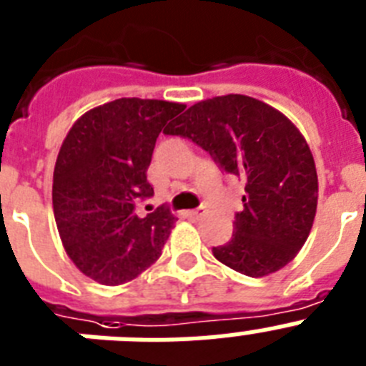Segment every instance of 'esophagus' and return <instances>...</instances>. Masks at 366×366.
Here are the masks:
<instances>
[{
    "label": "esophagus",
    "mask_w": 366,
    "mask_h": 366,
    "mask_svg": "<svg viewBox=\"0 0 366 366\" xmlns=\"http://www.w3.org/2000/svg\"><path fill=\"white\" fill-rule=\"evenodd\" d=\"M187 215H189V217H192V219L202 217V215H204V208H195V209H192V212H187Z\"/></svg>",
    "instance_id": "obj_1"
}]
</instances>
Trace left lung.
<instances>
[{
  "label": "left lung",
  "mask_w": 366,
  "mask_h": 366,
  "mask_svg": "<svg viewBox=\"0 0 366 366\" xmlns=\"http://www.w3.org/2000/svg\"><path fill=\"white\" fill-rule=\"evenodd\" d=\"M165 134L189 138L244 182L236 232L212 250L219 262L259 278L297 256L313 227L319 180L306 139L284 114L249 95H221L187 108Z\"/></svg>",
  "instance_id": "obj_1"
}]
</instances>
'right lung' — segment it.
I'll use <instances>...</instances> for the list:
<instances>
[{
	"label": "right lung",
	"mask_w": 366,
	"mask_h": 366,
	"mask_svg": "<svg viewBox=\"0 0 366 366\" xmlns=\"http://www.w3.org/2000/svg\"><path fill=\"white\" fill-rule=\"evenodd\" d=\"M186 104L123 97L79 117L56 157L53 212L60 239L79 271L119 285L160 258L174 217L165 204L145 217L154 195L147 167L164 125Z\"/></svg>",
	"instance_id": "1"
}]
</instances>
